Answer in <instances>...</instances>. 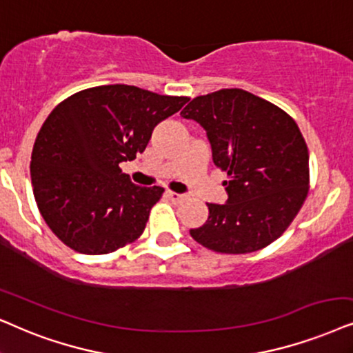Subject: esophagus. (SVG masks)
<instances>
[{"instance_id":"1","label":"esophagus","mask_w":353,"mask_h":353,"mask_svg":"<svg viewBox=\"0 0 353 353\" xmlns=\"http://www.w3.org/2000/svg\"><path fill=\"white\" fill-rule=\"evenodd\" d=\"M168 195H169V199H171L172 202H176V203H181V202H184V200H187V195H184V194H177V192H171V190H169Z\"/></svg>"}]
</instances>
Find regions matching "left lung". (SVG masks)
<instances>
[{
	"mask_svg": "<svg viewBox=\"0 0 353 353\" xmlns=\"http://www.w3.org/2000/svg\"><path fill=\"white\" fill-rule=\"evenodd\" d=\"M181 115L199 122L213 163L226 172V203H207L208 220L190 236L221 254H249L282 236L310 190V154L295 120L244 89L192 99Z\"/></svg>",
	"mask_w": 353,
	"mask_h": 353,
	"instance_id": "left-lung-1",
	"label": "left lung"
}]
</instances>
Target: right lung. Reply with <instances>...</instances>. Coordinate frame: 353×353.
I'll return each instance as SVG.
<instances>
[{
  "label": "right lung",
  "mask_w": 353,
  "mask_h": 353,
  "mask_svg": "<svg viewBox=\"0 0 353 353\" xmlns=\"http://www.w3.org/2000/svg\"><path fill=\"white\" fill-rule=\"evenodd\" d=\"M189 101L127 84L83 89L52 110L30 161L39 212L81 254H109L140 238L159 185L140 187L119 164L143 153L153 128Z\"/></svg>",
  "instance_id": "obj_1"
}]
</instances>
